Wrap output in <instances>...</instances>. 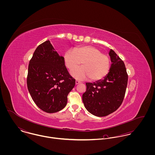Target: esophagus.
I'll return each instance as SVG.
<instances>
[{
	"label": "esophagus",
	"instance_id": "1",
	"mask_svg": "<svg viewBox=\"0 0 155 155\" xmlns=\"http://www.w3.org/2000/svg\"><path fill=\"white\" fill-rule=\"evenodd\" d=\"M81 83V82L80 81H75V84H76V85H78V84H80Z\"/></svg>",
	"mask_w": 155,
	"mask_h": 155
}]
</instances>
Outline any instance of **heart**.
<instances>
[{
    "label": "heart",
    "mask_w": 155,
    "mask_h": 155,
    "mask_svg": "<svg viewBox=\"0 0 155 155\" xmlns=\"http://www.w3.org/2000/svg\"><path fill=\"white\" fill-rule=\"evenodd\" d=\"M81 62L82 68L70 72L71 76L79 80L89 78L91 82L99 81L106 77L110 67L109 56L92 46H81L74 50H67L64 54V65L70 70L78 66Z\"/></svg>",
    "instance_id": "1"
}]
</instances>
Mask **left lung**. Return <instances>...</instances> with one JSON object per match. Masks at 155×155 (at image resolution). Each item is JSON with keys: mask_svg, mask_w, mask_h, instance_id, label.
I'll return each mask as SVG.
<instances>
[{"mask_svg": "<svg viewBox=\"0 0 155 155\" xmlns=\"http://www.w3.org/2000/svg\"><path fill=\"white\" fill-rule=\"evenodd\" d=\"M109 72L103 79L86 83L87 91L82 95L86 109L92 114L103 117L116 110L121 105L126 92L128 74L124 61L110 49Z\"/></svg>", "mask_w": 155, "mask_h": 155, "instance_id": "1", "label": "left lung"}]
</instances>
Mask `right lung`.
I'll list each match as a JSON object with an SVG mask.
<instances>
[{
	"label": "right lung",
	"mask_w": 155,
	"mask_h": 155,
	"mask_svg": "<svg viewBox=\"0 0 155 155\" xmlns=\"http://www.w3.org/2000/svg\"><path fill=\"white\" fill-rule=\"evenodd\" d=\"M27 84L33 100L42 110L52 113L66 106L75 79L68 73L64 57L59 55L49 40L34 52L29 62Z\"/></svg>",
	"instance_id": "obj_1"
}]
</instances>
